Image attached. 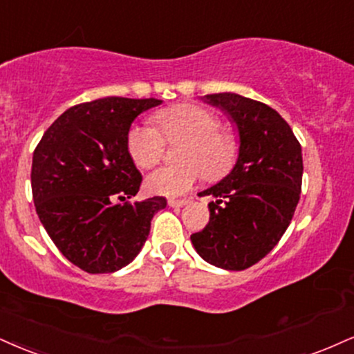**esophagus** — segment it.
I'll use <instances>...</instances> for the list:
<instances>
[{"instance_id":"esophagus-1","label":"esophagus","mask_w":354,"mask_h":354,"mask_svg":"<svg viewBox=\"0 0 354 354\" xmlns=\"http://www.w3.org/2000/svg\"><path fill=\"white\" fill-rule=\"evenodd\" d=\"M188 203H189L188 198H181V199L171 198V199H168V204L171 207H183V206H186V204H188Z\"/></svg>"}]
</instances>
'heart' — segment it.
<instances>
[{"label":"heart","mask_w":354,"mask_h":354,"mask_svg":"<svg viewBox=\"0 0 354 354\" xmlns=\"http://www.w3.org/2000/svg\"><path fill=\"white\" fill-rule=\"evenodd\" d=\"M151 123H136L127 135V150L140 168L155 165L166 143L180 145L176 158L181 165L160 166L145 180L148 193L181 196L193 188L199 171L207 180H219L229 173L237 156V142L221 130V120L209 109L178 104L153 115Z\"/></svg>","instance_id":"b5f03b06"}]
</instances>
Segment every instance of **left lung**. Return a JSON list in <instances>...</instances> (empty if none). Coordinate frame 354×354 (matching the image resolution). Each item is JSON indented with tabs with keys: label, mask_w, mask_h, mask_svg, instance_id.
<instances>
[{
	"label": "left lung",
	"mask_w": 354,
	"mask_h": 354,
	"mask_svg": "<svg viewBox=\"0 0 354 354\" xmlns=\"http://www.w3.org/2000/svg\"><path fill=\"white\" fill-rule=\"evenodd\" d=\"M206 100L236 122L239 158L232 171L199 196H211L209 223L191 234L206 262L244 270L266 257L287 231L301 191V147L287 122L262 102L239 93Z\"/></svg>",
	"instance_id": "8db88e82"
}]
</instances>
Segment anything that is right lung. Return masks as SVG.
<instances>
[{
  "instance_id": "add662e5",
  "label": "right lung",
  "mask_w": 354,
  "mask_h": 354,
  "mask_svg": "<svg viewBox=\"0 0 354 354\" xmlns=\"http://www.w3.org/2000/svg\"><path fill=\"white\" fill-rule=\"evenodd\" d=\"M156 99H105L67 109L32 155L31 188L46 232L67 261L88 274H110L138 255L163 196L130 203L142 174L127 135ZM123 201V203H117Z\"/></svg>"
}]
</instances>
